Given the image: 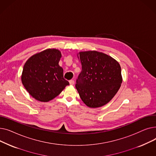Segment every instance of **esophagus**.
I'll return each instance as SVG.
<instances>
[{"label": "esophagus", "mask_w": 156, "mask_h": 156, "mask_svg": "<svg viewBox=\"0 0 156 156\" xmlns=\"http://www.w3.org/2000/svg\"><path fill=\"white\" fill-rule=\"evenodd\" d=\"M69 84L71 85H73L74 84H75V81H74L73 80H69Z\"/></svg>", "instance_id": "34e87169"}]
</instances>
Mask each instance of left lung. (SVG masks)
Wrapping results in <instances>:
<instances>
[{
    "instance_id": "8db88e82",
    "label": "left lung",
    "mask_w": 156,
    "mask_h": 156,
    "mask_svg": "<svg viewBox=\"0 0 156 156\" xmlns=\"http://www.w3.org/2000/svg\"><path fill=\"white\" fill-rule=\"evenodd\" d=\"M78 57L82 69L76 80V88L81 99L89 108L102 107L121 87L120 65L112 57L95 51L80 52Z\"/></svg>"
}]
</instances>
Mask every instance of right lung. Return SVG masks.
Returning a JSON list of instances; mask_svg holds the SVG:
<instances>
[{"label": "right lung", "mask_w": 156, "mask_h": 156, "mask_svg": "<svg viewBox=\"0 0 156 156\" xmlns=\"http://www.w3.org/2000/svg\"><path fill=\"white\" fill-rule=\"evenodd\" d=\"M61 56L60 51L48 48L32 55L24 64L22 83L36 100L51 101L69 84L64 78L63 69L59 65Z\"/></svg>", "instance_id": "right-lung-1"}]
</instances>
